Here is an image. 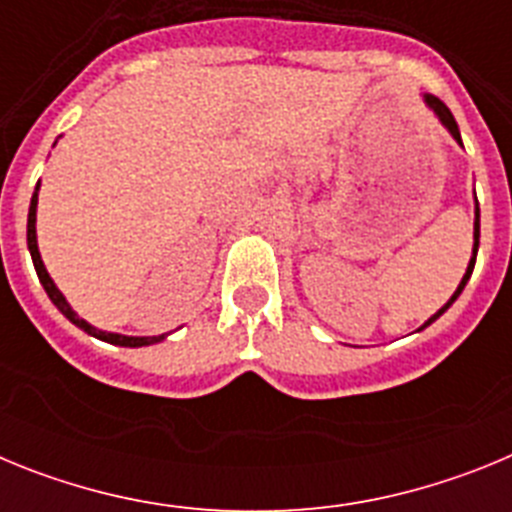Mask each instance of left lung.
<instances>
[{"label": "left lung", "instance_id": "obj_1", "mask_svg": "<svg viewBox=\"0 0 512 512\" xmlns=\"http://www.w3.org/2000/svg\"><path fill=\"white\" fill-rule=\"evenodd\" d=\"M425 102H428V107H431V110L436 112V115H438V120H441L443 125H446V128H449V133L454 135V138H456V143H461L459 125H456V120H454V115H451V110H449V107H446V104H443L441 99H438V97H433V94H425ZM477 248H479V207H477V212H474V248H472V259H469V266H467V274H464V279H461V284H459V287H456V292H454V295H451V300L446 302V305H443L441 310H438L436 315H433V318L428 320V323H425V325H431L433 320H436V318H441L443 312H446V310H449L451 305H454V300H456V297L461 295V289L467 287L469 277H472L474 261H477ZM425 325H423V328H425Z\"/></svg>", "mask_w": 512, "mask_h": 512}]
</instances>
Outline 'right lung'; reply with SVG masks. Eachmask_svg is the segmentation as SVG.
<instances>
[{
	"instance_id": "add662e5",
	"label": "right lung",
	"mask_w": 512,
	"mask_h": 512,
	"mask_svg": "<svg viewBox=\"0 0 512 512\" xmlns=\"http://www.w3.org/2000/svg\"><path fill=\"white\" fill-rule=\"evenodd\" d=\"M35 207H38V187H35L33 192V200H30V212H27V248H30V256H33V264H35V271H38V279L40 284H43V289L48 292V297L53 300V305L58 307V310L66 315V318L71 320V323L76 325V328H81L84 333H89V336L99 338V341H107V343H115V346H151V343H158L164 341V336H151V338H133V336H120V333H104V330H97L92 328V325L87 323V320H81L79 315H76L74 310H71V305L66 302V297L58 292V287L53 284V279L48 277V271H45L43 266V259H40V251H38V238H35Z\"/></svg>"
}]
</instances>
